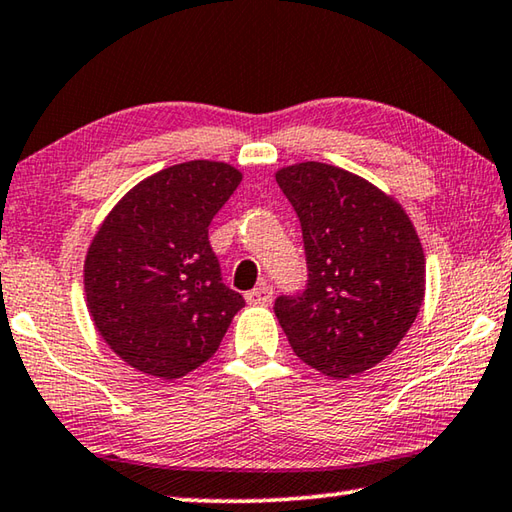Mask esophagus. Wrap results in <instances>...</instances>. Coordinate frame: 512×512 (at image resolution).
Returning a JSON list of instances; mask_svg holds the SVG:
<instances>
[{
  "label": "esophagus",
  "mask_w": 512,
  "mask_h": 512,
  "mask_svg": "<svg viewBox=\"0 0 512 512\" xmlns=\"http://www.w3.org/2000/svg\"><path fill=\"white\" fill-rule=\"evenodd\" d=\"M246 300L250 302V305H271L273 287L271 284H259L257 289L246 293Z\"/></svg>",
  "instance_id": "obj_1"
}]
</instances>
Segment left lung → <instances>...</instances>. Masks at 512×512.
I'll list each match as a JSON object with an SVG mask.
<instances>
[{
  "instance_id": "1",
  "label": "left lung",
  "mask_w": 512,
  "mask_h": 512,
  "mask_svg": "<svg viewBox=\"0 0 512 512\" xmlns=\"http://www.w3.org/2000/svg\"><path fill=\"white\" fill-rule=\"evenodd\" d=\"M296 210L309 280L280 296L275 316L291 350L323 375L348 379L384 361L424 300V250L404 207L334 164L275 171Z\"/></svg>"
}]
</instances>
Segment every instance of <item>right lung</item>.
<instances>
[{
	"label": "right lung",
	"instance_id": "1",
	"mask_svg": "<svg viewBox=\"0 0 512 512\" xmlns=\"http://www.w3.org/2000/svg\"><path fill=\"white\" fill-rule=\"evenodd\" d=\"M228 162L189 160L121 196L92 237L85 302L128 366L180 379L219 350L244 298L221 282L207 228L241 183Z\"/></svg>",
	"mask_w": 512,
	"mask_h": 512
}]
</instances>
